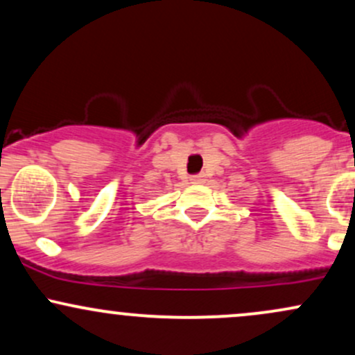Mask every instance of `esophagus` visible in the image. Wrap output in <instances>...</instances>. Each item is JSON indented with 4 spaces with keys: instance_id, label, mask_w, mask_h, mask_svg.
Instances as JSON below:
<instances>
[{
    "instance_id": "1",
    "label": "esophagus",
    "mask_w": 355,
    "mask_h": 355,
    "mask_svg": "<svg viewBox=\"0 0 355 355\" xmlns=\"http://www.w3.org/2000/svg\"><path fill=\"white\" fill-rule=\"evenodd\" d=\"M191 182H193V183H203V182H205V173L193 175V177H191Z\"/></svg>"
}]
</instances>
